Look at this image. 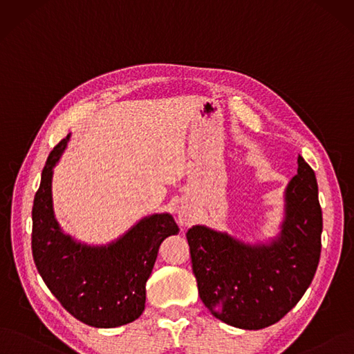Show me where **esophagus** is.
<instances>
[{"mask_svg":"<svg viewBox=\"0 0 354 354\" xmlns=\"http://www.w3.org/2000/svg\"><path fill=\"white\" fill-rule=\"evenodd\" d=\"M176 217H178V223L182 227H189L194 223L192 216L187 210H184V208H179V210L176 212Z\"/></svg>","mask_w":354,"mask_h":354,"instance_id":"34e87169","label":"esophagus"}]
</instances>
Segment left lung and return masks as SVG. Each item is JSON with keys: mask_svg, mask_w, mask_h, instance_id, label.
Returning a JSON list of instances; mask_svg holds the SVG:
<instances>
[{"mask_svg": "<svg viewBox=\"0 0 354 354\" xmlns=\"http://www.w3.org/2000/svg\"><path fill=\"white\" fill-rule=\"evenodd\" d=\"M284 189L276 238L250 243L204 225L187 232L200 297L213 315L242 330L279 322L310 286L319 263L322 212L310 166L297 157Z\"/></svg>", "mask_w": 354, "mask_h": 354, "instance_id": "1", "label": "left lung"}]
</instances>
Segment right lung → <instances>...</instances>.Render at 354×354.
I'll use <instances>...</instances> for the list:
<instances>
[{"label": "right lung", "mask_w": 354, "mask_h": 354, "mask_svg": "<svg viewBox=\"0 0 354 354\" xmlns=\"http://www.w3.org/2000/svg\"><path fill=\"white\" fill-rule=\"evenodd\" d=\"M70 138L71 133L48 156L35 195L33 259L50 293L74 318L95 328H115L142 313L160 243L179 227L172 214L154 213L106 245H88L65 233L54 210L52 179Z\"/></svg>", "instance_id": "1"}]
</instances>
